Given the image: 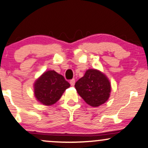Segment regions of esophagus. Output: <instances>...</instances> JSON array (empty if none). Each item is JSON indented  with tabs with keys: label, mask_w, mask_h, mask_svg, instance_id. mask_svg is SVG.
<instances>
[{
	"label": "esophagus",
	"mask_w": 148,
	"mask_h": 148,
	"mask_svg": "<svg viewBox=\"0 0 148 148\" xmlns=\"http://www.w3.org/2000/svg\"><path fill=\"white\" fill-rule=\"evenodd\" d=\"M75 80L74 79H71V80L70 81V84H71V86H74V85H75Z\"/></svg>",
	"instance_id": "34e87169"
}]
</instances>
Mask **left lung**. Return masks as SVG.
Masks as SVG:
<instances>
[{
    "label": "left lung",
    "instance_id": "8db88e82",
    "mask_svg": "<svg viewBox=\"0 0 148 148\" xmlns=\"http://www.w3.org/2000/svg\"><path fill=\"white\" fill-rule=\"evenodd\" d=\"M81 98L92 107L103 105L110 97L112 86L109 78L97 69H88L75 84Z\"/></svg>",
    "mask_w": 148,
    "mask_h": 148
}]
</instances>
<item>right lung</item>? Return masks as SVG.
Masks as SVG:
<instances>
[{"mask_svg":"<svg viewBox=\"0 0 148 148\" xmlns=\"http://www.w3.org/2000/svg\"><path fill=\"white\" fill-rule=\"evenodd\" d=\"M70 84L62 75L49 70L44 72L34 83V94L43 105H53L60 100Z\"/></svg>","mask_w":148,"mask_h":148,"instance_id":"add662e5","label":"right lung"}]
</instances>
